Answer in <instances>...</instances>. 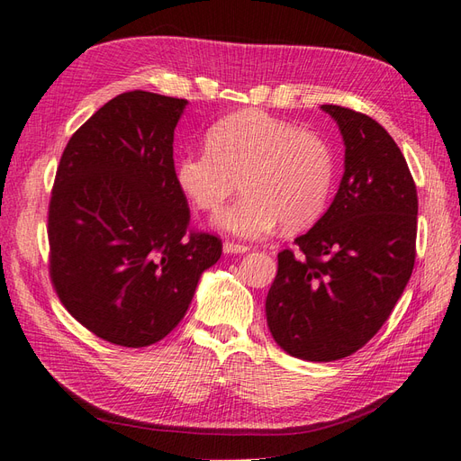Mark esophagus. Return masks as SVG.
<instances>
[{"instance_id": "esophagus-1", "label": "esophagus", "mask_w": 461, "mask_h": 461, "mask_svg": "<svg viewBox=\"0 0 461 461\" xmlns=\"http://www.w3.org/2000/svg\"><path fill=\"white\" fill-rule=\"evenodd\" d=\"M222 250H225V254H244V252L250 250V246L239 244V242H232V240H227L225 244H222Z\"/></svg>"}]
</instances>
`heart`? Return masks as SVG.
Wrapping results in <instances>:
<instances>
[{"mask_svg":"<svg viewBox=\"0 0 461 461\" xmlns=\"http://www.w3.org/2000/svg\"><path fill=\"white\" fill-rule=\"evenodd\" d=\"M207 149L176 163V182L202 211H219L239 190L244 195L215 217L217 227L244 239H259L283 222L298 230L326 211L335 160L316 131L261 110H242L207 130Z\"/></svg>","mask_w":461,"mask_h":461,"instance_id":"1","label":"heart"}]
</instances>
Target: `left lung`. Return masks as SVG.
Wrapping results in <instances>:
<instances>
[{
	"label": "left lung",
	"instance_id": "8db88e82",
	"mask_svg": "<svg viewBox=\"0 0 461 461\" xmlns=\"http://www.w3.org/2000/svg\"><path fill=\"white\" fill-rule=\"evenodd\" d=\"M345 141L333 203L298 254H277L266 298L267 326L283 351L330 363L365 347L402 296L415 266L417 188L405 157L376 120L323 104Z\"/></svg>",
	"mask_w": 461,
	"mask_h": 461
}]
</instances>
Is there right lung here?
I'll return each mask as SVG.
<instances>
[{"mask_svg": "<svg viewBox=\"0 0 461 461\" xmlns=\"http://www.w3.org/2000/svg\"><path fill=\"white\" fill-rule=\"evenodd\" d=\"M185 98L122 93L71 135L48 205L50 279L68 312L120 347L153 345L188 310L222 242L190 229L172 143Z\"/></svg>", "mask_w": 461, "mask_h": 461, "instance_id": "add662e5", "label": "right lung"}]
</instances>
